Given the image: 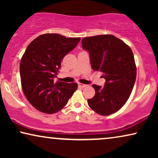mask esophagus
Returning <instances> with one entry per match:
<instances>
[{"label":"esophagus","mask_w":158,"mask_h":158,"mask_svg":"<svg viewBox=\"0 0 158 158\" xmlns=\"http://www.w3.org/2000/svg\"><path fill=\"white\" fill-rule=\"evenodd\" d=\"M78 86L79 87H81V88H85V87H86V86H87V85H85V84H83V83H78Z\"/></svg>","instance_id":"esophagus-1"}]
</instances>
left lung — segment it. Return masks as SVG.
Here are the masks:
<instances>
[{"instance_id":"left-lung-1","label":"left lung","mask_w":158,"mask_h":158,"mask_svg":"<svg viewBox=\"0 0 158 158\" xmlns=\"http://www.w3.org/2000/svg\"><path fill=\"white\" fill-rule=\"evenodd\" d=\"M83 49L89 52L91 68L103 73L104 86L93 85L96 94L88 99V106L97 114L107 116L118 111L132 91L137 68L128 45L111 34L85 37Z\"/></svg>"}]
</instances>
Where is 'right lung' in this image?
<instances>
[{
	"instance_id": "1",
	"label": "right lung",
	"mask_w": 158,
	"mask_h": 158,
	"mask_svg": "<svg viewBox=\"0 0 158 158\" xmlns=\"http://www.w3.org/2000/svg\"><path fill=\"white\" fill-rule=\"evenodd\" d=\"M81 38H66L58 34L39 36L29 44L20 62L23 94L38 111L54 114L63 109L76 90L77 84L54 81L61 62Z\"/></svg>"
}]
</instances>
